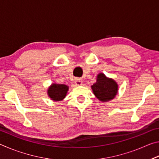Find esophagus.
I'll return each instance as SVG.
<instances>
[{
  "label": "esophagus",
  "mask_w": 159,
  "mask_h": 159,
  "mask_svg": "<svg viewBox=\"0 0 159 159\" xmlns=\"http://www.w3.org/2000/svg\"><path fill=\"white\" fill-rule=\"evenodd\" d=\"M82 83H83V81L80 79H76V80H75V84L76 85H81Z\"/></svg>",
  "instance_id": "1"
}]
</instances>
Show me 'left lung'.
I'll list each match as a JSON object with an SVG mask.
<instances>
[{
    "label": "left lung",
    "instance_id": "left-lung-1",
    "mask_svg": "<svg viewBox=\"0 0 159 159\" xmlns=\"http://www.w3.org/2000/svg\"><path fill=\"white\" fill-rule=\"evenodd\" d=\"M91 89L99 101L107 102L112 100L116 96L118 85L111 78L107 77L103 73H99L97 76L96 82L91 85Z\"/></svg>",
    "mask_w": 159,
    "mask_h": 159
}]
</instances>
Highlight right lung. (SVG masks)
I'll use <instances>...</instances> for the list:
<instances>
[{"mask_svg":"<svg viewBox=\"0 0 159 159\" xmlns=\"http://www.w3.org/2000/svg\"><path fill=\"white\" fill-rule=\"evenodd\" d=\"M69 86L64 84L53 83L48 88L47 93L49 98L55 102H60L66 98Z\"/></svg>","mask_w":159,"mask_h":159,"instance_id":"obj_1","label":"right lung"}]
</instances>
